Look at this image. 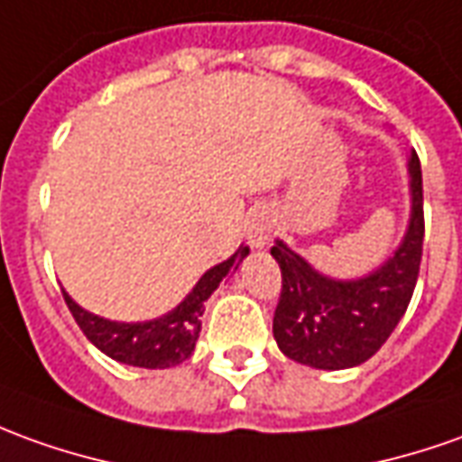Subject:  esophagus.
<instances>
[{
    "label": "esophagus",
    "instance_id": "1",
    "mask_svg": "<svg viewBox=\"0 0 462 462\" xmlns=\"http://www.w3.org/2000/svg\"><path fill=\"white\" fill-rule=\"evenodd\" d=\"M273 218L269 211H256L251 213L249 224H246V238L254 249H263L269 244V236H272Z\"/></svg>",
    "mask_w": 462,
    "mask_h": 462
}]
</instances>
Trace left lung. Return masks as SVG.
<instances>
[{
  "mask_svg": "<svg viewBox=\"0 0 462 462\" xmlns=\"http://www.w3.org/2000/svg\"><path fill=\"white\" fill-rule=\"evenodd\" d=\"M407 186L405 236L365 276L334 279L282 238L273 241L272 256L282 269L273 339L286 357L314 370H346L367 362L387 342L412 299L422 256V171L415 151L407 155Z\"/></svg>",
  "mask_w": 462,
  "mask_h": 462,
  "instance_id": "1",
  "label": "left lung"
}]
</instances>
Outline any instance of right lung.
<instances>
[{
    "label": "right lung",
    "instance_id": "1",
    "mask_svg": "<svg viewBox=\"0 0 462 462\" xmlns=\"http://www.w3.org/2000/svg\"><path fill=\"white\" fill-rule=\"evenodd\" d=\"M249 256V246H238L236 254H231L226 262L216 263L208 272L200 276L196 286L183 297V301L165 311L155 319L145 322H116L105 319L100 314L82 310L75 299L65 294V301L79 329L90 339L100 352L110 359L133 365V367H145V370H165L176 367L180 362L193 355L196 342L200 334V317H203V304L218 289L228 272L241 266V262Z\"/></svg>",
    "mask_w": 462,
    "mask_h": 462
}]
</instances>
